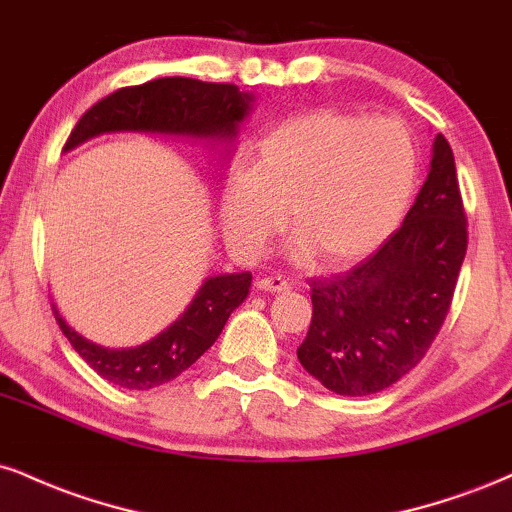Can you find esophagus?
<instances>
[{"mask_svg":"<svg viewBox=\"0 0 512 512\" xmlns=\"http://www.w3.org/2000/svg\"><path fill=\"white\" fill-rule=\"evenodd\" d=\"M257 289L267 293H284L291 289V284L286 279H281V276H262V279H257Z\"/></svg>","mask_w":512,"mask_h":512,"instance_id":"34e87169","label":"esophagus"}]
</instances>
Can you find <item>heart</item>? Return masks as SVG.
<instances>
[{
	"instance_id": "heart-1",
	"label": "heart",
	"mask_w": 512,
	"mask_h": 512,
	"mask_svg": "<svg viewBox=\"0 0 512 512\" xmlns=\"http://www.w3.org/2000/svg\"><path fill=\"white\" fill-rule=\"evenodd\" d=\"M419 166L414 134L395 117L334 110L296 117L262 139L250 168L226 180L223 231L233 248L260 255L289 211L298 257L358 260L395 231L419 185Z\"/></svg>"
}]
</instances>
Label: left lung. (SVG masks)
I'll use <instances>...</instances> for the list:
<instances>
[{"label": "left lung", "instance_id": "obj_1", "mask_svg": "<svg viewBox=\"0 0 512 512\" xmlns=\"http://www.w3.org/2000/svg\"><path fill=\"white\" fill-rule=\"evenodd\" d=\"M464 252L455 156L436 134L428 178L402 226L351 272L310 281L301 366L334 395L368 397L395 385L443 327Z\"/></svg>", "mask_w": 512, "mask_h": 512}]
</instances>
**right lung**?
Here are the masks:
<instances>
[{
  "label": "right lung",
  "mask_w": 512,
  "mask_h": 512,
  "mask_svg": "<svg viewBox=\"0 0 512 512\" xmlns=\"http://www.w3.org/2000/svg\"><path fill=\"white\" fill-rule=\"evenodd\" d=\"M255 108V93L233 84L166 76L142 86L120 88L98 101L76 122L64 151H72L101 134H158V137L204 142L219 151L216 161L228 163L236 149L240 125ZM250 272L214 274L204 279L192 303L149 342L113 349L86 339L52 305L57 325L79 356L108 383L127 390H151L185 373L219 339L233 310L248 298Z\"/></svg>",
  "instance_id": "right-lung-1"
}]
</instances>
